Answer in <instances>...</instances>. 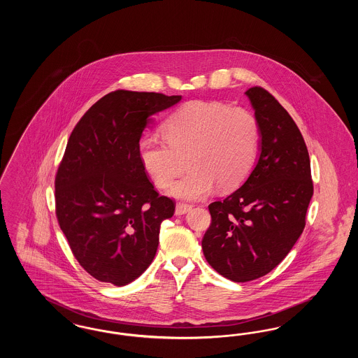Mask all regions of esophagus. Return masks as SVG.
Returning a JSON list of instances; mask_svg holds the SVG:
<instances>
[{"label":"esophagus","mask_w":358,"mask_h":358,"mask_svg":"<svg viewBox=\"0 0 358 358\" xmlns=\"http://www.w3.org/2000/svg\"><path fill=\"white\" fill-rule=\"evenodd\" d=\"M192 208V205L187 204V203H178L176 205V215H185L187 210Z\"/></svg>","instance_id":"esophagus-1"}]
</instances>
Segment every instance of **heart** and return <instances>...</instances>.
Instances as JSON below:
<instances>
[{"instance_id": "1", "label": "heart", "mask_w": 358, "mask_h": 358, "mask_svg": "<svg viewBox=\"0 0 358 358\" xmlns=\"http://www.w3.org/2000/svg\"><path fill=\"white\" fill-rule=\"evenodd\" d=\"M162 134L166 144L145 138L138 154L143 169L161 189L171 187L187 162L190 171L171 189L176 197L203 199L216 185L232 190L247 180L255 165L259 123L245 107L189 102L162 124Z\"/></svg>"}]
</instances>
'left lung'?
I'll return each instance as SVG.
<instances>
[{
    "label": "left lung",
    "mask_w": 358,
    "mask_h": 358,
    "mask_svg": "<svg viewBox=\"0 0 358 358\" xmlns=\"http://www.w3.org/2000/svg\"><path fill=\"white\" fill-rule=\"evenodd\" d=\"M245 94L259 123L260 157L236 192L209 204L212 220L201 241L212 268L241 283L273 271L287 256L305 229L314 192L296 123L263 87Z\"/></svg>",
    "instance_id": "left-lung-1"
}]
</instances>
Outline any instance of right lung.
<instances>
[{
  "mask_svg": "<svg viewBox=\"0 0 358 358\" xmlns=\"http://www.w3.org/2000/svg\"><path fill=\"white\" fill-rule=\"evenodd\" d=\"M180 101L117 90L69 136L55 177L56 217L75 259L99 282L124 286L153 262L161 222L176 203L155 190L138 148L149 117Z\"/></svg>",
  "mask_w": 358,
  "mask_h": 358,
  "instance_id": "add662e5",
  "label": "right lung"
}]
</instances>
